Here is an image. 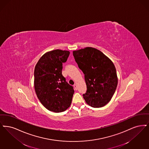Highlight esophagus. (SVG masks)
<instances>
[{
  "mask_svg": "<svg viewBox=\"0 0 149 149\" xmlns=\"http://www.w3.org/2000/svg\"><path fill=\"white\" fill-rule=\"evenodd\" d=\"M73 87H74V89L76 90H77V84H74L73 85Z\"/></svg>",
  "mask_w": 149,
  "mask_h": 149,
  "instance_id": "34e87169",
  "label": "esophagus"
}]
</instances>
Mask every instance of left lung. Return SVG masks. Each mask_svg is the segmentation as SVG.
I'll return each instance as SVG.
<instances>
[{"mask_svg":"<svg viewBox=\"0 0 149 149\" xmlns=\"http://www.w3.org/2000/svg\"><path fill=\"white\" fill-rule=\"evenodd\" d=\"M78 67L84 74L87 90L83 96L92 107L108 104L116 89L118 78L112 61L101 51L92 47L73 51Z\"/></svg>","mask_w":149,"mask_h":149,"instance_id":"8db88e82","label":"left lung"}]
</instances>
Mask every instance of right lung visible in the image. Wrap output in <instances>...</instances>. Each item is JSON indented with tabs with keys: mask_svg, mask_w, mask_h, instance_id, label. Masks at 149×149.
<instances>
[{
	"mask_svg": "<svg viewBox=\"0 0 149 149\" xmlns=\"http://www.w3.org/2000/svg\"><path fill=\"white\" fill-rule=\"evenodd\" d=\"M70 52L56 49L46 52L35 66L34 89L40 102L47 110L61 112L71 105L74 94L73 87L65 81L62 63Z\"/></svg>",
	"mask_w": 149,
	"mask_h": 149,
	"instance_id": "right-lung-1",
	"label": "right lung"
}]
</instances>
